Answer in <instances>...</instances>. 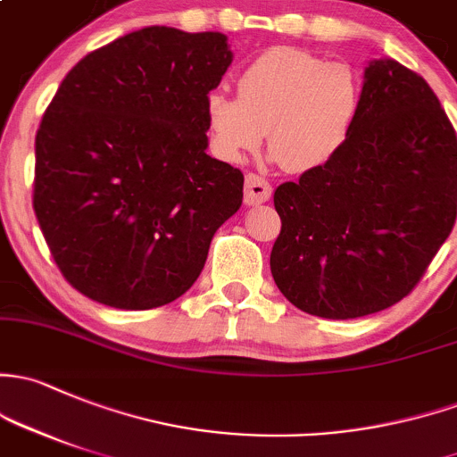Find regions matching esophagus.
<instances>
[{
  "mask_svg": "<svg viewBox=\"0 0 457 457\" xmlns=\"http://www.w3.org/2000/svg\"><path fill=\"white\" fill-rule=\"evenodd\" d=\"M269 199H271V186H269V181L258 175L245 177V204L261 205Z\"/></svg>",
  "mask_w": 457,
  "mask_h": 457,
  "instance_id": "34e87169",
  "label": "esophagus"
}]
</instances>
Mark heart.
<instances>
[{"label": "heart", "mask_w": 457, "mask_h": 457, "mask_svg": "<svg viewBox=\"0 0 457 457\" xmlns=\"http://www.w3.org/2000/svg\"><path fill=\"white\" fill-rule=\"evenodd\" d=\"M361 112V80L345 63L311 52L271 47L237 79V98L212 91L205 127L216 155L241 162L265 140L287 172L328 164L348 142Z\"/></svg>", "instance_id": "obj_1"}]
</instances>
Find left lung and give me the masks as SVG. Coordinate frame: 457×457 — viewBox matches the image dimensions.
I'll use <instances>...</instances> for the list:
<instances>
[{"label":"left lung","instance_id":"1","mask_svg":"<svg viewBox=\"0 0 457 457\" xmlns=\"http://www.w3.org/2000/svg\"><path fill=\"white\" fill-rule=\"evenodd\" d=\"M271 276L309 315L354 320L420 280L457 212V137L422 76L370 61L361 112L328 164L273 192Z\"/></svg>","mask_w":457,"mask_h":457}]
</instances>
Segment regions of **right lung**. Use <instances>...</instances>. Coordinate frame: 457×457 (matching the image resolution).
<instances>
[{
  "label": "right lung",
  "mask_w": 457,
  "mask_h": 457,
  "mask_svg": "<svg viewBox=\"0 0 457 457\" xmlns=\"http://www.w3.org/2000/svg\"><path fill=\"white\" fill-rule=\"evenodd\" d=\"M228 37L148 26L70 70L35 140V214L65 280L144 311L195 285L243 172L205 153V98L232 65Z\"/></svg>",
  "instance_id": "add662e5"
}]
</instances>
